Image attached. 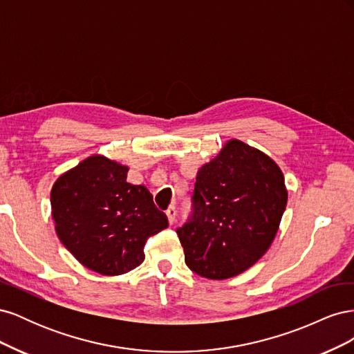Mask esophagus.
I'll return each mask as SVG.
<instances>
[{"instance_id": "34e87169", "label": "esophagus", "mask_w": 354, "mask_h": 354, "mask_svg": "<svg viewBox=\"0 0 354 354\" xmlns=\"http://www.w3.org/2000/svg\"><path fill=\"white\" fill-rule=\"evenodd\" d=\"M165 214H167V217H168L169 224H173V223L176 221V214H177L176 207H174V205H169V207H168V209L165 211Z\"/></svg>"}]
</instances>
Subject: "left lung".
<instances>
[{
    "label": "left lung",
    "mask_w": 354,
    "mask_h": 354,
    "mask_svg": "<svg viewBox=\"0 0 354 354\" xmlns=\"http://www.w3.org/2000/svg\"><path fill=\"white\" fill-rule=\"evenodd\" d=\"M288 192L272 158L229 140L199 168L192 216L177 229L185 261L207 279H229L259 261L276 236Z\"/></svg>",
    "instance_id": "obj_1"
}]
</instances>
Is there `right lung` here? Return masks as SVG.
<instances>
[{
	"mask_svg": "<svg viewBox=\"0 0 354 354\" xmlns=\"http://www.w3.org/2000/svg\"><path fill=\"white\" fill-rule=\"evenodd\" d=\"M128 167L102 155L84 159L51 189V216L65 248L104 276L136 269L146 241L168 227L145 186L127 181Z\"/></svg>",
	"mask_w": 354,
	"mask_h": 354,
	"instance_id": "right-lung-1",
	"label": "right lung"
}]
</instances>
